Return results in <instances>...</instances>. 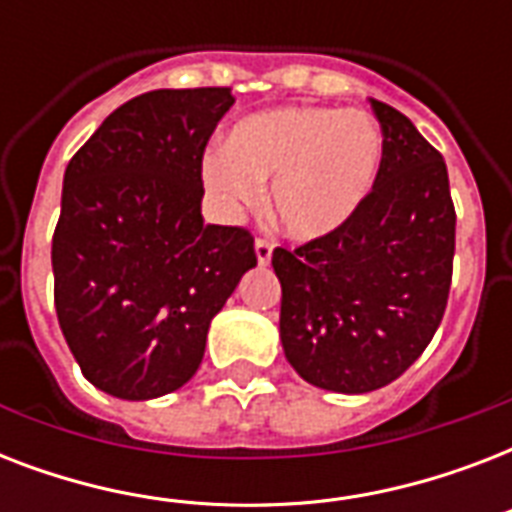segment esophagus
Listing matches in <instances>:
<instances>
[{"mask_svg":"<svg viewBox=\"0 0 512 512\" xmlns=\"http://www.w3.org/2000/svg\"><path fill=\"white\" fill-rule=\"evenodd\" d=\"M271 252H273V244L268 239H255V255H257V263L265 265L271 263Z\"/></svg>","mask_w":512,"mask_h":512,"instance_id":"1","label":"esophagus"}]
</instances>
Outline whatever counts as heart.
<instances>
[{
    "label": "heart",
    "instance_id": "1",
    "mask_svg": "<svg viewBox=\"0 0 512 512\" xmlns=\"http://www.w3.org/2000/svg\"><path fill=\"white\" fill-rule=\"evenodd\" d=\"M382 162V135L361 111L287 106L241 119L228 146L201 159L225 212L255 209L273 180V215L297 241H319L356 217Z\"/></svg>",
    "mask_w": 512,
    "mask_h": 512
}]
</instances>
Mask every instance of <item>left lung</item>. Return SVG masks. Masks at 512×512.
Instances as JSON below:
<instances>
[{"mask_svg": "<svg viewBox=\"0 0 512 512\" xmlns=\"http://www.w3.org/2000/svg\"><path fill=\"white\" fill-rule=\"evenodd\" d=\"M374 185L345 228L273 249L281 281V345L305 382L369 393L409 369L444 319L454 215L444 156L388 103Z\"/></svg>", "mask_w": 512, "mask_h": 512, "instance_id": "left-lung-1", "label": "left lung"}]
</instances>
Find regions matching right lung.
<instances>
[{"mask_svg": "<svg viewBox=\"0 0 512 512\" xmlns=\"http://www.w3.org/2000/svg\"><path fill=\"white\" fill-rule=\"evenodd\" d=\"M231 87L119 106L68 162L52 236L55 311L82 374L146 401L199 369L209 321L257 265L241 225L201 217V159Z\"/></svg>", "mask_w": 512, "mask_h": 512, "instance_id": "add662e5", "label": "right lung"}]
</instances>
